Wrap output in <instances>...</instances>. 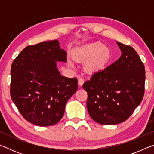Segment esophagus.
Segmentation results:
<instances>
[{
    "label": "esophagus",
    "mask_w": 154,
    "mask_h": 154,
    "mask_svg": "<svg viewBox=\"0 0 154 154\" xmlns=\"http://www.w3.org/2000/svg\"><path fill=\"white\" fill-rule=\"evenodd\" d=\"M83 83H84V79H83V78H79V79H78V85L82 86L83 84Z\"/></svg>",
    "instance_id": "1"
}]
</instances>
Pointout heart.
<instances>
[{"instance_id":"obj_1","label":"heart","mask_w":154,"mask_h":154,"mask_svg":"<svg viewBox=\"0 0 154 154\" xmlns=\"http://www.w3.org/2000/svg\"><path fill=\"white\" fill-rule=\"evenodd\" d=\"M73 56L76 61L87 60L84 69L88 72H93L101 69L108 62L111 57V50L100 43H91L78 47L74 51ZM69 64L71 66L73 65L71 60Z\"/></svg>"}]
</instances>
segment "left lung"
Returning <instances> with one entry per match:
<instances>
[{"label": "left lung", "instance_id": "8db88e82", "mask_svg": "<svg viewBox=\"0 0 154 154\" xmlns=\"http://www.w3.org/2000/svg\"><path fill=\"white\" fill-rule=\"evenodd\" d=\"M122 51L118 60L94 73L83 85L88 93V113L103 125L122 123L143 100L145 70L137 51L117 41Z\"/></svg>", "mask_w": 154, "mask_h": 154}]
</instances>
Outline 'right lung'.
Returning a JSON list of instances; mask_svg holds the SVG:
<instances>
[{
	"mask_svg": "<svg viewBox=\"0 0 154 154\" xmlns=\"http://www.w3.org/2000/svg\"><path fill=\"white\" fill-rule=\"evenodd\" d=\"M66 52L58 40L29 45L11 68L10 93L25 119L36 126L56 124L78 88L77 78L62 76L56 62H66Z\"/></svg>",
	"mask_w": 154,
	"mask_h": 154,
	"instance_id": "obj_1",
	"label": "right lung"
}]
</instances>
